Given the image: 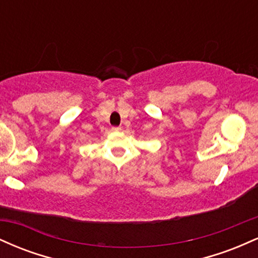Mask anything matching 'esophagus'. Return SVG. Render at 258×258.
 Returning <instances> with one entry per match:
<instances>
[{
  "label": "esophagus",
  "mask_w": 258,
  "mask_h": 258,
  "mask_svg": "<svg viewBox=\"0 0 258 258\" xmlns=\"http://www.w3.org/2000/svg\"><path fill=\"white\" fill-rule=\"evenodd\" d=\"M111 131L112 132H120L121 131V127H111Z\"/></svg>",
  "instance_id": "obj_1"
}]
</instances>
